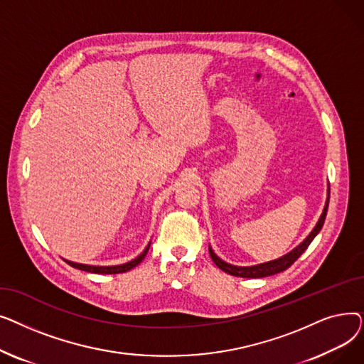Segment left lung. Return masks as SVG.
<instances>
[{"label": "left lung", "instance_id": "left-lung-1", "mask_svg": "<svg viewBox=\"0 0 364 364\" xmlns=\"http://www.w3.org/2000/svg\"><path fill=\"white\" fill-rule=\"evenodd\" d=\"M328 206H329V198L326 200V205L323 208V213L316 224V227L313 228V232L305 237L295 250H292L289 254H286L277 259L269 261V262H264V264H258V265H251V267H237V265H232V264H227L225 261H223L221 258H218L215 255V252L213 251V247H209V255H211L213 261L215 262V265L218 267L220 270H223L227 274H232L236 277H250V279H257V277H267V276H273L277 274L280 272H284L286 269H289V267L302 255V252L307 250L309 245L313 242V239L318 235V232L321 230V227L324 224V218H326L328 214Z\"/></svg>", "mask_w": 364, "mask_h": 364}]
</instances>
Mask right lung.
<instances>
[{
    "label": "right lung",
    "mask_w": 364,
    "mask_h": 364,
    "mask_svg": "<svg viewBox=\"0 0 364 364\" xmlns=\"http://www.w3.org/2000/svg\"><path fill=\"white\" fill-rule=\"evenodd\" d=\"M149 247H150V242H149V245L146 246V250L137 257V258H134L132 261H129V262H125V264H121V265H107V267H99V265H87V264H78V262H72V261H68V259H65L70 267H73V269H80V270H82V272H88V273H95V274H118V273H125V272H129L131 269H134V267L136 265H139L143 259H144V257H146V254H147V251H149Z\"/></svg>",
    "instance_id": "1"
}]
</instances>
